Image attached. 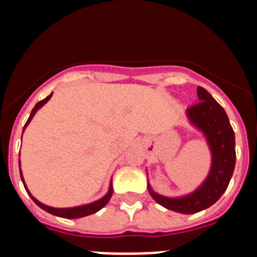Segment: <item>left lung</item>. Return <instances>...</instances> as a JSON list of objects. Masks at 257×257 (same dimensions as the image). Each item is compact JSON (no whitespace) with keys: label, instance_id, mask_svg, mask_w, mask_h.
<instances>
[{"label":"left lung","instance_id":"8db88e82","mask_svg":"<svg viewBox=\"0 0 257 257\" xmlns=\"http://www.w3.org/2000/svg\"><path fill=\"white\" fill-rule=\"evenodd\" d=\"M199 103L187 109L188 121L205 136L211 152V167L206 179L189 194L166 197L154 192L148 181L152 198L167 210L196 213L212 206L224 194L235 166V138L225 110L203 87H197Z\"/></svg>","mask_w":257,"mask_h":257}]
</instances>
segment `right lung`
Segmentation results:
<instances>
[{
	"instance_id": "right-lung-1",
	"label": "right lung",
	"mask_w": 257,
	"mask_h": 257,
	"mask_svg": "<svg viewBox=\"0 0 257 257\" xmlns=\"http://www.w3.org/2000/svg\"><path fill=\"white\" fill-rule=\"evenodd\" d=\"M51 96H52V92L49 95V96L45 97L44 100L38 101V103L35 105V108L32 109L31 115H29L28 121H27V123L24 124L23 133H24V130H26V127L29 124V122L32 121V118H33V115H35L36 113H37L38 109L42 108V106H44L45 104H46L47 101H49L50 99H51ZM19 167H20V161H19ZM20 178H22V181H23V184H24V188H26L27 193H28L29 197H31V198L33 199V202H35V203L38 206V207H41V208H42V210L46 211V212L51 213V215H55V216H59V217H64V219H79V217H85V216H88V215H91V213L97 212V211L101 210V208H103L104 206H105L106 203H108L109 199H110V197H112V194H113L112 180H110V184H109V189H108V192H106V194L104 197H101V198L97 199V201L91 202V203H87V205L76 206V207H65V208L51 207V206H47V205H44V203H41V202L38 201V199H36L35 197L32 196L31 192H29L28 188H27L26 181H24V178H23L22 169H20Z\"/></svg>"
}]
</instances>
